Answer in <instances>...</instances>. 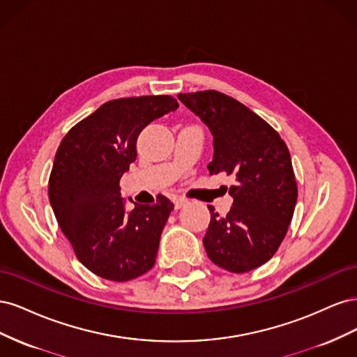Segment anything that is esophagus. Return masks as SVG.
I'll list each match as a JSON object with an SVG mask.
<instances>
[{
	"label": "esophagus",
	"mask_w": 357,
	"mask_h": 357,
	"mask_svg": "<svg viewBox=\"0 0 357 357\" xmlns=\"http://www.w3.org/2000/svg\"><path fill=\"white\" fill-rule=\"evenodd\" d=\"M172 201H174V208H176V210L181 208L183 205H185V204L188 202L185 198H181V197H177V198H174V199H172Z\"/></svg>",
	"instance_id": "1"
}]
</instances>
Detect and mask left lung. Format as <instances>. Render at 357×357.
<instances>
[{
	"label": "left lung",
	"instance_id": "1",
	"mask_svg": "<svg viewBox=\"0 0 357 357\" xmlns=\"http://www.w3.org/2000/svg\"><path fill=\"white\" fill-rule=\"evenodd\" d=\"M177 98L213 135L210 174L235 178L229 213L220 218L208 205L205 252L226 271H252L274 256L295 211L298 188L289 149L274 128L228 95L204 91Z\"/></svg>",
	"mask_w": 357,
	"mask_h": 357
}]
</instances>
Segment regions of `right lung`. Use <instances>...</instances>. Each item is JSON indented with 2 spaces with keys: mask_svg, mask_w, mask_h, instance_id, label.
<instances>
[{
  "mask_svg": "<svg viewBox=\"0 0 357 357\" xmlns=\"http://www.w3.org/2000/svg\"><path fill=\"white\" fill-rule=\"evenodd\" d=\"M177 107L168 95L109 101L73 126L58 147L49 201L75 256L101 278L128 282L156 262L174 204L159 195L156 204L134 202L128 211L119 181L137 159L139 132Z\"/></svg>",
  "mask_w": 357,
  "mask_h": 357,
  "instance_id": "right-lung-1",
  "label": "right lung"
}]
</instances>
